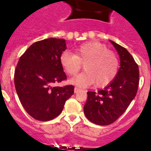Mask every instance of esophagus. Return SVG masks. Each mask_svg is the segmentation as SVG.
<instances>
[{"instance_id":"esophagus-1","label":"esophagus","mask_w":151,"mask_h":151,"mask_svg":"<svg viewBox=\"0 0 151 151\" xmlns=\"http://www.w3.org/2000/svg\"><path fill=\"white\" fill-rule=\"evenodd\" d=\"M79 88H76H76H74V91H75V93H77V92H78V91H79Z\"/></svg>"}]
</instances>
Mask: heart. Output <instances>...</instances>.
I'll return each mask as SVG.
<instances>
[{
    "instance_id": "1",
    "label": "heart",
    "mask_w": 151,
    "mask_h": 151,
    "mask_svg": "<svg viewBox=\"0 0 151 151\" xmlns=\"http://www.w3.org/2000/svg\"><path fill=\"white\" fill-rule=\"evenodd\" d=\"M60 63L70 76L77 74L81 63L84 64L85 71L70 81L78 87L89 86L93 83L96 87L106 86L114 80L119 70L117 55L97 41L81 44L75 49L74 54L63 52L60 56Z\"/></svg>"
}]
</instances>
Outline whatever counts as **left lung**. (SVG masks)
I'll return each mask as SVG.
<instances>
[{
  "label": "left lung",
  "instance_id": "obj_1",
  "mask_svg": "<svg viewBox=\"0 0 151 151\" xmlns=\"http://www.w3.org/2000/svg\"><path fill=\"white\" fill-rule=\"evenodd\" d=\"M121 60L117 76L104 89L88 91L84 106L87 118L93 124L106 126L117 121L127 110L136 95L139 82V66L129 52L110 40Z\"/></svg>",
  "mask_w": 151,
  "mask_h": 151
}]
</instances>
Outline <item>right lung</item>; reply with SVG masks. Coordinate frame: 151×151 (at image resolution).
<instances>
[{"label":"right lung","instance_id":"right-lung-1","mask_svg":"<svg viewBox=\"0 0 151 151\" xmlns=\"http://www.w3.org/2000/svg\"><path fill=\"white\" fill-rule=\"evenodd\" d=\"M66 49L65 40L48 38L33 43L19 58L15 87L24 110L36 120L47 121L58 117L74 93L73 85L54 86L66 79L60 63Z\"/></svg>","mask_w":151,"mask_h":151}]
</instances>
